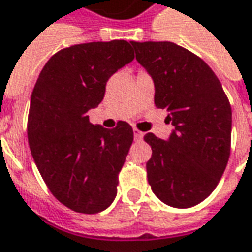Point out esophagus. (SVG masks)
I'll return each instance as SVG.
<instances>
[{
    "mask_svg": "<svg viewBox=\"0 0 252 252\" xmlns=\"http://www.w3.org/2000/svg\"><path fill=\"white\" fill-rule=\"evenodd\" d=\"M133 138H135V140H142L143 133L139 131V129H136V128H133Z\"/></svg>",
    "mask_w": 252,
    "mask_h": 252,
    "instance_id": "esophagus-1",
    "label": "esophagus"
}]
</instances>
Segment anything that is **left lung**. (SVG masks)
<instances>
[{
	"label": "left lung",
	"mask_w": 252,
	"mask_h": 252,
	"mask_svg": "<svg viewBox=\"0 0 252 252\" xmlns=\"http://www.w3.org/2000/svg\"><path fill=\"white\" fill-rule=\"evenodd\" d=\"M154 82V103L166 110L173 131L166 140L146 133V163L153 192L165 205L187 209L205 200L230 154L232 109L216 73L173 42H131Z\"/></svg>",
	"instance_id": "8db88e82"
}]
</instances>
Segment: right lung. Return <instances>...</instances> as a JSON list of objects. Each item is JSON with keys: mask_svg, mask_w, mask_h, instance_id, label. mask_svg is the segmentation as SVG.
I'll return each instance as SVG.
<instances>
[{"mask_svg": "<svg viewBox=\"0 0 252 252\" xmlns=\"http://www.w3.org/2000/svg\"><path fill=\"white\" fill-rule=\"evenodd\" d=\"M133 59L126 40L75 45L56 53L35 83L27 126L31 154L50 192L73 212H103L117 195L132 126H93L87 112L102 102L109 77Z\"/></svg>", "mask_w": 252, "mask_h": 252, "instance_id": "1", "label": "right lung"}]
</instances>
